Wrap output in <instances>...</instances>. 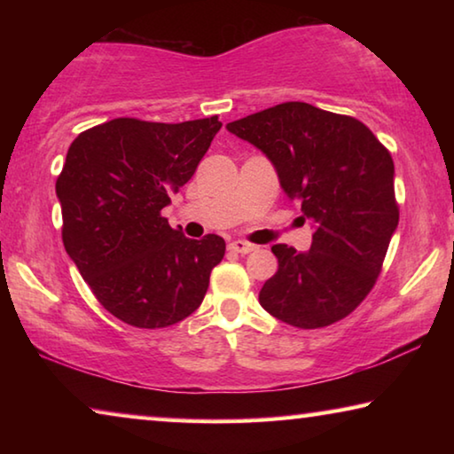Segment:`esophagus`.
Wrapping results in <instances>:
<instances>
[{"instance_id": "34e87169", "label": "esophagus", "mask_w": 454, "mask_h": 454, "mask_svg": "<svg viewBox=\"0 0 454 454\" xmlns=\"http://www.w3.org/2000/svg\"><path fill=\"white\" fill-rule=\"evenodd\" d=\"M228 248L232 250V252H238V254H248V252L256 250V246L250 244V242H246V240H234V242L228 244Z\"/></svg>"}]
</instances>
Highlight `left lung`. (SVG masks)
<instances>
[{"label": "left lung", "mask_w": 454, "mask_h": 454, "mask_svg": "<svg viewBox=\"0 0 454 454\" xmlns=\"http://www.w3.org/2000/svg\"><path fill=\"white\" fill-rule=\"evenodd\" d=\"M226 128L266 153L314 230L306 252L272 246L278 272L260 290L262 309L304 330L347 318L372 290L398 226L390 152L363 121L304 102Z\"/></svg>", "instance_id": "left-lung-1"}]
</instances>
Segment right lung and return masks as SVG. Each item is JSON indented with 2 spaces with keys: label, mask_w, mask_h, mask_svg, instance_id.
<instances>
[{
  "label": "right lung",
  "mask_w": 454,
  "mask_h": 454,
  "mask_svg": "<svg viewBox=\"0 0 454 454\" xmlns=\"http://www.w3.org/2000/svg\"><path fill=\"white\" fill-rule=\"evenodd\" d=\"M220 128L218 116L180 124L116 118L67 150L56 182L61 240L98 302L126 325L166 328L190 317L224 258L220 236L192 240L162 216Z\"/></svg>",
  "instance_id": "add662e5"
}]
</instances>
